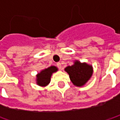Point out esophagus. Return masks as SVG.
Segmentation results:
<instances>
[{
	"instance_id": "34e87169",
	"label": "esophagus",
	"mask_w": 120,
	"mask_h": 120,
	"mask_svg": "<svg viewBox=\"0 0 120 120\" xmlns=\"http://www.w3.org/2000/svg\"><path fill=\"white\" fill-rule=\"evenodd\" d=\"M57 66L59 69H61V67H62V66H61V63H59V62L57 63Z\"/></svg>"
}]
</instances>
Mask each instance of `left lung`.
Masks as SVG:
<instances>
[{
	"label": "left lung",
	"instance_id": "left-lung-1",
	"mask_svg": "<svg viewBox=\"0 0 120 120\" xmlns=\"http://www.w3.org/2000/svg\"><path fill=\"white\" fill-rule=\"evenodd\" d=\"M65 70L68 73L72 83L76 86H82L89 80L93 73L91 65L75 61L74 65L68 66Z\"/></svg>",
	"mask_w": 120,
	"mask_h": 120
}]
</instances>
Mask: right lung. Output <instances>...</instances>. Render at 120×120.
<instances>
[{
	"label": "right lung",
	"instance_id": "right-lung-1",
	"mask_svg": "<svg viewBox=\"0 0 120 120\" xmlns=\"http://www.w3.org/2000/svg\"><path fill=\"white\" fill-rule=\"evenodd\" d=\"M57 71V68L55 66H51L40 72L37 75V84L41 86L48 85L50 82L52 73Z\"/></svg>",
	"mask_w": 120,
	"mask_h": 120
}]
</instances>
